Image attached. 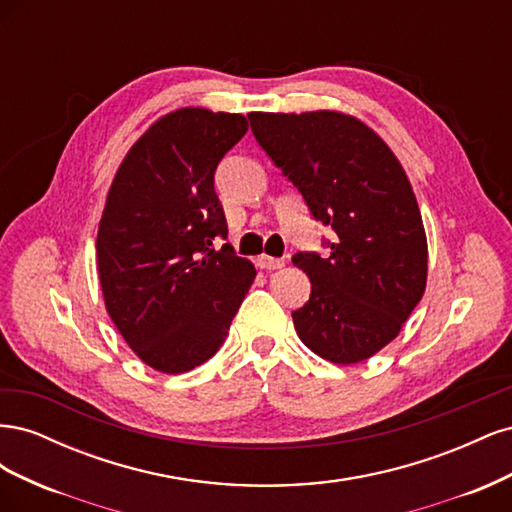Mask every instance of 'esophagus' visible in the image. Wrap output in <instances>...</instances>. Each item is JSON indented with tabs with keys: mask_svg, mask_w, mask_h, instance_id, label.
<instances>
[{
	"mask_svg": "<svg viewBox=\"0 0 512 512\" xmlns=\"http://www.w3.org/2000/svg\"><path fill=\"white\" fill-rule=\"evenodd\" d=\"M258 267L260 269H267V271H273V269H282L284 267V258H271V256H258Z\"/></svg>",
	"mask_w": 512,
	"mask_h": 512,
	"instance_id": "esophagus-1",
	"label": "esophagus"
}]
</instances>
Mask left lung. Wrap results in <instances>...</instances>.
Masks as SVG:
<instances>
[{
    "mask_svg": "<svg viewBox=\"0 0 512 512\" xmlns=\"http://www.w3.org/2000/svg\"><path fill=\"white\" fill-rule=\"evenodd\" d=\"M252 132L292 181L331 254L292 256L312 282L292 312L301 342L337 365L361 363L399 335L427 284V237L395 153L361 119L337 111L250 113Z\"/></svg>",
    "mask_w": 512,
    "mask_h": 512,
    "instance_id": "left-lung-1",
    "label": "left lung"
}]
</instances>
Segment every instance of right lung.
<instances>
[{
  "instance_id": "right-lung-1",
  "label": "right lung",
  "mask_w": 512,
  "mask_h": 512,
  "mask_svg": "<svg viewBox=\"0 0 512 512\" xmlns=\"http://www.w3.org/2000/svg\"><path fill=\"white\" fill-rule=\"evenodd\" d=\"M247 132L239 113L160 117L117 168L98 228L106 312L138 359L183 374L220 350L256 269L226 239L213 175Z\"/></svg>"
}]
</instances>
